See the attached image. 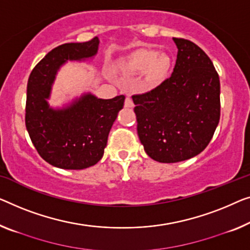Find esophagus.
Segmentation results:
<instances>
[{
  "label": "esophagus",
  "mask_w": 250,
  "mask_h": 250,
  "mask_svg": "<svg viewBox=\"0 0 250 250\" xmlns=\"http://www.w3.org/2000/svg\"><path fill=\"white\" fill-rule=\"evenodd\" d=\"M125 107H132L133 106V101L131 98H126L125 101Z\"/></svg>",
  "instance_id": "esophagus-1"
}]
</instances>
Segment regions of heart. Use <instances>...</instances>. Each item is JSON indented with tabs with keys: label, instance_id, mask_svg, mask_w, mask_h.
Returning a JSON list of instances; mask_svg holds the SVG:
<instances>
[{
	"label": "heart",
	"instance_id": "obj_1",
	"mask_svg": "<svg viewBox=\"0 0 250 250\" xmlns=\"http://www.w3.org/2000/svg\"><path fill=\"white\" fill-rule=\"evenodd\" d=\"M170 68L168 56L156 50L140 49L133 53L125 64V69L130 74H147L151 83L163 81Z\"/></svg>",
	"mask_w": 250,
	"mask_h": 250
}]
</instances>
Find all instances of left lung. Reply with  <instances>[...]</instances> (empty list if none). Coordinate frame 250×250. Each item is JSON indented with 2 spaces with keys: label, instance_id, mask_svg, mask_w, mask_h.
<instances>
[{
  "label": "left lung",
  "instance_id": "left-lung-1",
  "mask_svg": "<svg viewBox=\"0 0 250 250\" xmlns=\"http://www.w3.org/2000/svg\"><path fill=\"white\" fill-rule=\"evenodd\" d=\"M173 40L178 51L172 76L151 91L132 95L140 143L159 163L199 155L220 120V80L211 59L194 42Z\"/></svg>",
  "mask_w": 250,
  "mask_h": 250
}]
</instances>
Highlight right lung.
<instances>
[{
	"mask_svg": "<svg viewBox=\"0 0 250 250\" xmlns=\"http://www.w3.org/2000/svg\"><path fill=\"white\" fill-rule=\"evenodd\" d=\"M98 48V37L86 42L61 44L44 56L29 76L25 126L42 158L58 168L84 169L95 165L124 107L125 95L102 100L88 93L62 110L51 109L46 101L59 67L67 61L92 57Z\"/></svg>",
	"mask_w": 250,
	"mask_h": 250,
	"instance_id": "add662e5",
	"label": "right lung"
}]
</instances>
